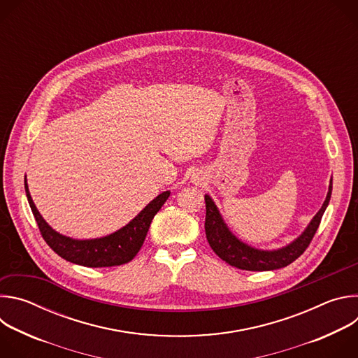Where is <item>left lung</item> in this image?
<instances>
[{
	"label": "left lung",
	"instance_id": "left-lung-1",
	"mask_svg": "<svg viewBox=\"0 0 358 358\" xmlns=\"http://www.w3.org/2000/svg\"><path fill=\"white\" fill-rule=\"evenodd\" d=\"M331 189L333 181L330 180L329 192L326 195L323 206L309 222V225L306 227V229L293 242L272 250L253 248L236 238L225 224L214 199L208 194H206V234L208 243L222 261L242 271L264 272L285 268L296 261L313 239L320 225L322 217L330 202Z\"/></svg>",
	"mask_w": 358,
	"mask_h": 358
}]
</instances>
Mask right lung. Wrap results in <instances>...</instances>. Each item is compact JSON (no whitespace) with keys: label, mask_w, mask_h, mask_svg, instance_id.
Returning a JSON list of instances; mask_svg holds the SVG:
<instances>
[{"label":"right lung","mask_w":358,"mask_h":358,"mask_svg":"<svg viewBox=\"0 0 358 358\" xmlns=\"http://www.w3.org/2000/svg\"><path fill=\"white\" fill-rule=\"evenodd\" d=\"M24 182L29 207L45 242L65 261L87 268H109L130 262L140 250L152 218L170 196V191L159 194L127 225L110 235L94 239H73L57 232L52 227L48 225L32 201L27 184V176Z\"/></svg>","instance_id":"right-lung-1"}]
</instances>
